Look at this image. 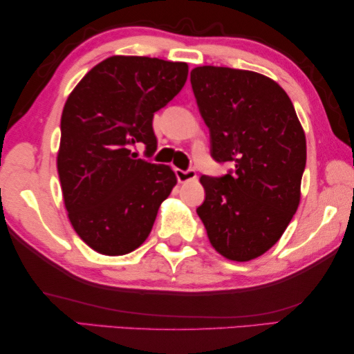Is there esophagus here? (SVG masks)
<instances>
[{"label": "esophagus", "instance_id": "obj_1", "mask_svg": "<svg viewBox=\"0 0 354 354\" xmlns=\"http://www.w3.org/2000/svg\"><path fill=\"white\" fill-rule=\"evenodd\" d=\"M176 176H177V180H178V182L185 183V182L194 180V178H196V171H193V169H188V171L177 169V171H176Z\"/></svg>", "mask_w": 354, "mask_h": 354}]
</instances>
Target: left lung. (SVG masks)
<instances>
[{
  "instance_id": "left-lung-1",
  "label": "left lung",
  "mask_w": 354,
  "mask_h": 354,
  "mask_svg": "<svg viewBox=\"0 0 354 354\" xmlns=\"http://www.w3.org/2000/svg\"><path fill=\"white\" fill-rule=\"evenodd\" d=\"M191 86L212 156L235 166L201 177L205 201L196 212L223 257L248 262L276 245L298 210L304 130L287 92L262 73L202 66L191 71Z\"/></svg>"
}]
</instances>
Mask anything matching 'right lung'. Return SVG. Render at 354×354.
<instances>
[{
	"label": "right lung",
	"instance_id": "add662e5",
	"mask_svg": "<svg viewBox=\"0 0 354 354\" xmlns=\"http://www.w3.org/2000/svg\"><path fill=\"white\" fill-rule=\"evenodd\" d=\"M188 64L111 56L84 75L61 115L57 174L75 232L103 256H124L147 240L177 177L171 166L136 158L156 149L153 113L187 83Z\"/></svg>",
	"mask_w": 354,
	"mask_h": 354
}]
</instances>
